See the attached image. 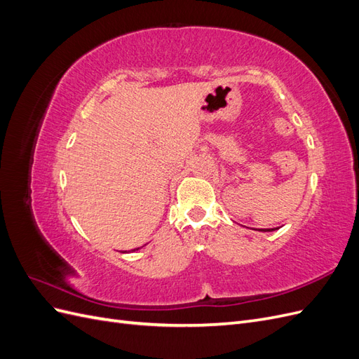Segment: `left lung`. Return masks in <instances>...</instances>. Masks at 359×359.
<instances>
[{
  "instance_id": "8db88e82",
  "label": "left lung",
  "mask_w": 359,
  "mask_h": 359,
  "mask_svg": "<svg viewBox=\"0 0 359 359\" xmlns=\"http://www.w3.org/2000/svg\"><path fill=\"white\" fill-rule=\"evenodd\" d=\"M276 229H278V227H274V229H256V231H259V232H273Z\"/></svg>"
}]
</instances>
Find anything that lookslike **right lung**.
<instances>
[{"mask_svg":"<svg viewBox=\"0 0 359 359\" xmlns=\"http://www.w3.org/2000/svg\"><path fill=\"white\" fill-rule=\"evenodd\" d=\"M136 250H139V248H133V250H132V252H136ZM123 253H127V252H123Z\"/></svg>","mask_w":359,"mask_h":359,"instance_id":"right-lung-1","label":"right lung"}]
</instances>
